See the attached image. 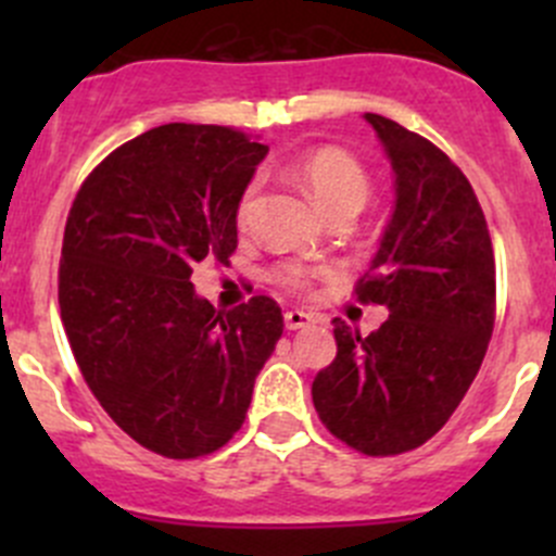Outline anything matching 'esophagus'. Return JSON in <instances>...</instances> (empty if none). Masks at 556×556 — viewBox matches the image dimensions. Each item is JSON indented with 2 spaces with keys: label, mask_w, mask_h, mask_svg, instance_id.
Wrapping results in <instances>:
<instances>
[{
  "label": "esophagus",
  "mask_w": 556,
  "mask_h": 556,
  "mask_svg": "<svg viewBox=\"0 0 556 556\" xmlns=\"http://www.w3.org/2000/svg\"><path fill=\"white\" fill-rule=\"evenodd\" d=\"M312 323H314V317L309 312H301V309L285 312V328H288V330L306 328V325H312Z\"/></svg>",
  "instance_id": "esophagus-1"
}]
</instances>
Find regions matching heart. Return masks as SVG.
Returning a JSON list of instances; mask_svg holds the SVG:
<instances>
[{
    "label": "heart",
    "instance_id": "heart-1",
    "mask_svg": "<svg viewBox=\"0 0 556 556\" xmlns=\"http://www.w3.org/2000/svg\"><path fill=\"white\" fill-rule=\"evenodd\" d=\"M290 174L325 217L344 215V212L357 215L368 201V193H371V179H368V172L363 169L361 161L346 150L330 148V144L299 155L290 164ZM255 201L257 182H250L237 201V223L242 228L250 223ZM279 279L290 288H304L309 282V271L301 266H285L279 271Z\"/></svg>",
    "mask_w": 556,
    "mask_h": 556
}]
</instances>
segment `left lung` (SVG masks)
I'll use <instances>...</instances> for the list:
<instances>
[{
    "instance_id": "8db88e82",
    "label": "left lung",
    "mask_w": 556,
    "mask_h": 556,
    "mask_svg": "<svg viewBox=\"0 0 556 556\" xmlns=\"http://www.w3.org/2000/svg\"><path fill=\"white\" fill-rule=\"evenodd\" d=\"M366 121L395 174V206L355 293L390 317L368 336L333 319L336 361L314 377L312 401L336 439L387 457L433 439L479 374L495 325V255L450 155L390 117Z\"/></svg>"
}]
</instances>
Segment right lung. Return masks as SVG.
Instances as JSON below:
<instances>
[{
	"label": "right lung",
	"instance_id": "1",
	"mask_svg": "<svg viewBox=\"0 0 556 556\" xmlns=\"http://www.w3.org/2000/svg\"><path fill=\"white\" fill-rule=\"evenodd\" d=\"M266 153L233 128L166 123L112 150L66 217L59 306L77 366L112 422L164 457L233 439L282 336L268 295L217 312L190 282L237 250V201Z\"/></svg>",
	"mask_w": 556,
	"mask_h": 556
}]
</instances>
